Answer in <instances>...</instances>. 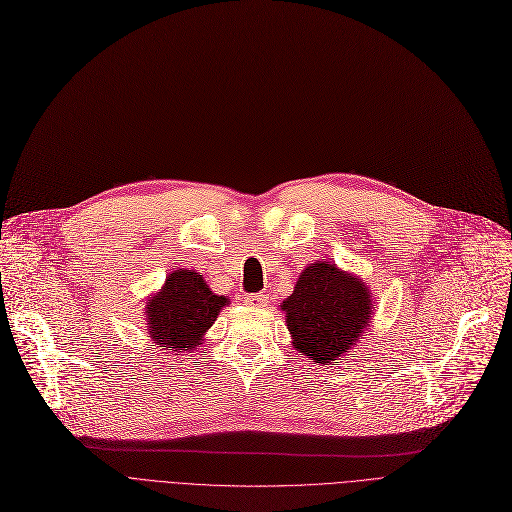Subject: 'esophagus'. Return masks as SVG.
<instances>
[{
	"label": "esophagus",
	"mask_w": 512,
	"mask_h": 512,
	"mask_svg": "<svg viewBox=\"0 0 512 512\" xmlns=\"http://www.w3.org/2000/svg\"><path fill=\"white\" fill-rule=\"evenodd\" d=\"M245 303L251 305V307H263L267 303V294L263 292H255V294H247L245 297Z\"/></svg>",
	"instance_id": "obj_1"
}]
</instances>
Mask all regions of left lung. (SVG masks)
<instances>
[{"mask_svg": "<svg viewBox=\"0 0 512 512\" xmlns=\"http://www.w3.org/2000/svg\"><path fill=\"white\" fill-rule=\"evenodd\" d=\"M282 309L292 346L315 363H332L367 330L371 297L363 282L319 261L301 274Z\"/></svg>", "mask_w": 512, "mask_h": 512, "instance_id": "obj_1", "label": "left lung"}]
</instances>
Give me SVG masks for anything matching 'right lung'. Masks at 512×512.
<instances>
[{
  "label": "right lung",
  "instance_id": "1",
  "mask_svg": "<svg viewBox=\"0 0 512 512\" xmlns=\"http://www.w3.org/2000/svg\"><path fill=\"white\" fill-rule=\"evenodd\" d=\"M226 303L228 299L213 294L197 272L176 270L147 305L151 338L164 346L161 351H193Z\"/></svg>",
  "mask_w": 512,
  "mask_h": 512
}]
</instances>
